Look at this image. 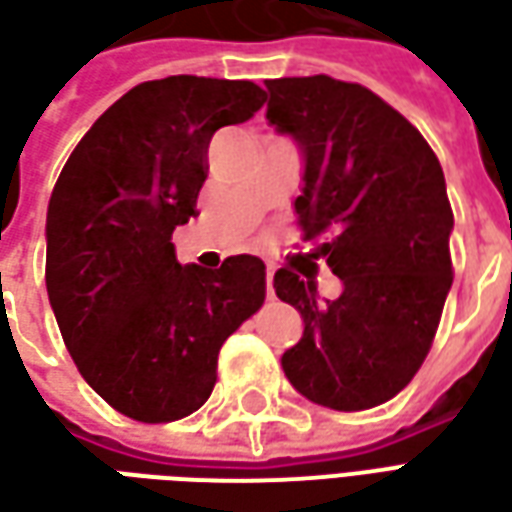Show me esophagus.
<instances>
[{
	"mask_svg": "<svg viewBox=\"0 0 512 512\" xmlns=\"http://www.w3.org/2000/svg\"><path fill=\"white\" fill-rule=\"evenodd\" d=\"M271 282H274V266H266V296L268 299L274 296V285H271Z\"/></svg>",
	"mask_w": 512,
	"mask_h": 512,
	"instance_id": "esophagus-1",
	"label": "esophagus"
}]
</instances>
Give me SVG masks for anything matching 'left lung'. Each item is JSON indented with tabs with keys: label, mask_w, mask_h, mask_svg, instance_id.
Wrapping results in <instances>:
<instances>
[{
	"label": "left lung",
	"mask_w": 512,
	"mask_h": 512,
	"mask_svg": "<svg viewBox=\"0 0 512 512\" xmlns=\"http://www.w3.org/2000/svg\"><path fill=\"white\" fill-rule=\"evenodd\" d=\"M266 120L301 150L293 202L312 249L343 282L321 301L315 282L279 268L274 290L301 312L304 334L282 354L301 395L362 411L414 378L452 288V208L436 153L397 109L332 76L268 79Z\"/></svg>",
	"instance_id": "obj_1"
}]
</instances>
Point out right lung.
I'll list each match as a JSON object with an SVG mask.
<instances>
[{"label":"right lung","mask_w":512,"mask_h":512,"mask_svg":"<svg viewBox=\"0 0 512 512\" xmlns=\"http://www.w3.org/2000/svg\"><path fill=\"white\" fill-rule=\"evenodd\" d=\"M266 101L255 82L136 84L65 161L46 213V290L79 373L136 422H172L211 397L224 340L266 299L255 255L180 266L172 233L197 216L205 153Z\"/></svg>","instance_id":"right-lung-1"}]
</instances>
